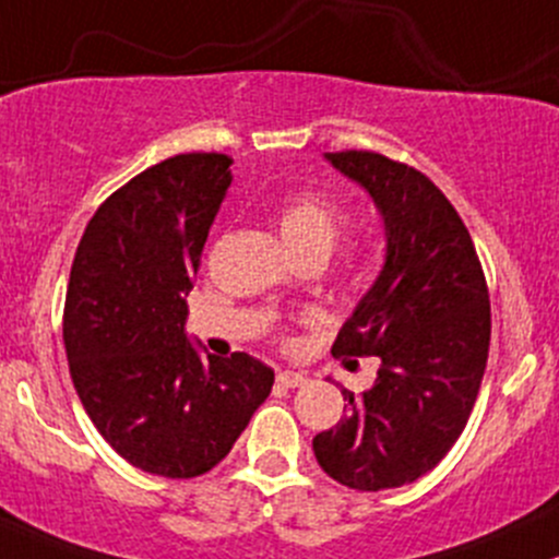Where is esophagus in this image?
Listing matches in <instances>:
<instances>
[{
    "instance_id": "obj_1",
    "label": "esophagus",
    "mask_w": 559,
    "mask_h": 559,
    "mask_svg": "<svg viewBox=\"0 0 559 559\" xmlns=\"http://www.w3.org/2000/svg\"><path fill=\"white\" fill-rule=\"evenodd\" d=\"M275 379H278L281 388H302V384L308 382V377L299 371H278V377Z\"/></svg>"
}]
</instances>
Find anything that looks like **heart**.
I'll return each instance as SVG.
<instances>
[{"label":"heart","instance_id":"1","mask_svg":"<svg viewBox=\"0 0 559 559\" xmlns=\"http://www.w3.org/2000/svg\"><path fill=\"white\" fill-rule=\"evenodd\" d=\"M275 225H278L281 238L292 254L321 251L329 257L340 241L345 217H342L340 206H334L323 195L294 193L281 204Z\"/></svg>","mask_w":559,"mask_h":559}]
</instances>
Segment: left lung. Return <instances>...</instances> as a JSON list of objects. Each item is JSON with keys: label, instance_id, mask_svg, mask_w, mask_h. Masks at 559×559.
I'll return each instance as SVG.
<instances>
[{"label": "left lung", "instance_id": "8db88e82", "mask_svg": "<svg viewBox=\"0 0 559 559\" xmlns=\"http://www.w3.org/2000/svg\"><path fill=\"white\" fill-rule=\"evenodd\" d=\"M382 214L384 262L331 353L377 355L373 388H342L347 414L312 438L318 464L355 490L414 483L456 443L490 345L486 275L469 230L429 177L382 153H323Z\"/></svg>", "mask_w": 559, "mask_h": 559}]
</instances>
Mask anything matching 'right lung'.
Segmentation results:
<instances>
[{"mask_svg":"<svg viewBox=\"0 0 559 559\" xmlns=\"http://www.w3.org/2000/svg\"><path fill=\"white\" fill-rule=\"evenodd\" d=\"M230 164L180 153L140 171L103 201L73 257L63 312L73 388L110 449L151 475L210 472L273 388L262 360L201 355L186 331Z\"/></svg>","mask_w":559,"mask_h":559,"instance_id":"right-lung-1","label":"right lung"}]
</instances>
